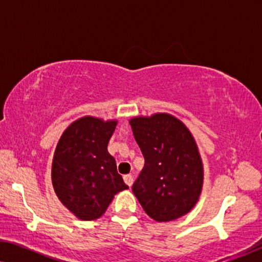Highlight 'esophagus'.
<instances>
[{
    "label": "esophagus",
    "mask_w": 262,
    "mask_h": 262,
    "mask_svg": "<svg viewBox=\"0 0 262 262\" xmlns=\"http://www.w3.org/2000/svg\"><path fill=\"white\" fill-rule=\"evenodd\" d=\"M123 180H124V183L127 184L128 186H132L133 185V182H134V179H133V177L130 176V174H126L123 177Z\"/></svg>",
    "instance_id": "1"
}]
</instances>
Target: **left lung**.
Listing matches in <instances>:
<instances>
[{
  "mask_svg": "<svg viewBox=\"0 0 262 262\" xmlns=\"http://www.w3.org/2000/svg\"><path fill=\"white\" fill-rule=\"evenodd\" d=\"M145 158L133 192L157 222L179 219L193 209L203 187L204 169L196 140L179 119L166 113L129 121Z\"/></svg>",
  "mask_w": 262,
  "mask_h": 262,
  "instance_id": "obj_1",
  "label": "left lung"
}]
</instances>
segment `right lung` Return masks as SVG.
<instances>
[{"mask_svg":"<svg viewBox=\"0 0 262 262\" xmlns=\"http://www.w3.org/2000/svg\"><path fill=\"white\" fill-rule=\"evenodd\" d=\"M116 124L117 120L80 117L64 130L54 150V192L82 221L99 219L115 194L128 189L106 148Z\"/></svg>","mask_w":262,"mask_h":262,"instance_id":"add662e5","label":"right lung"}]
</instances>
